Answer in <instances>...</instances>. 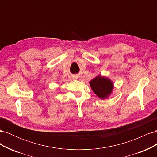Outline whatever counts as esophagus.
Wrapping results in <instances>:
<instances>
[{
    "label": "esophagus",
    "instance_id": "obj_1",
    "mask_svg": "<svg viewBox=\"0 0 157 157\" xmlns=\"http://www.w3.org/2000/svg\"><path fill=\"white\" fill-rule=\"evenodd\" d=\"M78 78V77H77V75H76V76H74V77H73V78Z\"/></svg>",
    "mask_w": 157,
    "mask_h": 157
}]
</instances>
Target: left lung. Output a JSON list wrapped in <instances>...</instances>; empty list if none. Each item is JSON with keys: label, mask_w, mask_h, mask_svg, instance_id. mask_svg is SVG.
I'll use <instances>...</instances> for the list:
<instances>
[{"label": "left lung", "mask_w": 157, "mask_h": 157, "mask_svg": "<svg viewBox=\"0 0 157 157\" xmlns=\"http://www.w3.org/2000/svg\"><path fill=\"white\" fill-rule=\"evenodd\" d=\"M90 85L94 92L101 99L108 98L113 87V84L110 79L99 75L93 78L90 82Z\"/></svg>", "instance_id": "8db88e82"}]
</instances>
